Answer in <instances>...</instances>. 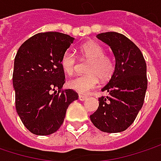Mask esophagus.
Listing matches in <instances>:
<instances>
[{"label":"esophagus","mask_w":161,"mask_h":161,"mask_svg":"<svg viewBox=\"0 0 161 161\" xmlns=\"http://www.w3.org/2000/svg\"><path fill=\"white\" fill-rule=\"evenodd\" d=\"M78 98H79V100H80V101H85V100L87 99V97H86V96H82V95H79Z\"/></svg>","instance_id":"esophagus-1"}]
</instances>
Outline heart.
<instances>
[{"instance_id": "b5f03b06", "label": "heart", "mask_w": 161, "mask_h": 161, "mask_svg": "<svg viewBox=\"0 0 161 161\" xmlns=\"http://www.w3.org/2000/svg\"><path fill=\"white\" fill-rule=\"evenodd\" d=\"M80 55L84 61L88 62L86 66V75L75 77L67 82V86L79 94L86 95L98 83L108 80L115 72V62L106 54L105 48L99 43L90 41L80 47ZM62 69L66 75H72L77 67V60L69 51L64 53L60 60Z\"/></svg>"}]
</instances>
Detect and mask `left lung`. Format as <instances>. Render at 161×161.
<instances>
[{"label":"left lung","instance_id":"obj_1","mask_svg":"<svg viewBox=\"0 0 161 161\" xmlns=\"http://www.w3.org/2000/svg\"><path fill=\"white\" fill-rule=\"evenodd\" d=\"M115 55V72L102 88L108 97H99V107L90 116L94 126L103 132L118 133L134 122L146 95L147 64L141 51L128 37L116 32L97 34Z\"/></svg>","mask_w":161,"mask_h":161}]
</instances>
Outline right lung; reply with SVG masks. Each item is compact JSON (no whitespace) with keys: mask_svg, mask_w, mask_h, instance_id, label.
<instances>
[{"mask_svg":"<svg viewBox=\"0 0 161 161\" xmlns=\"http://www.w3.org/2000/svg\"><path fill=\"white\" fill-rule=\"evenodd\" d=\"M74 40L57 32L39 33L26 40L16 53L13 74L15 108L33 134L45 136L58 130L68 106L78 99L75 91L63 90L65 76L60 64Z\"/></svg>","mask_w":161,"mask_h":161,"instance_id":"1","label":"right lung"}]
</instances>
